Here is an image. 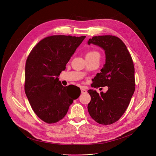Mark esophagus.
Segmentation results:
<instances>
[{"instance_id":"esophagus-1","label":"esophagus","mask_w":156,"mask_h":156,"mask_svg":"<svg viewBox=\"0 0 156 156\" xmlns=\"http://www.w3.org/2000/svg\"><path fill=\"white\" fill-rule=\"evenodd\" d=\"M81 91L82 94H84V93H87V90L86 89H84V88H81Z\"/></svg>"}]
</instances>
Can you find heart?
<instances>
[{"label":"heart","instance_id":"b5f03b06","mask_svg":"<svg viewBox=\"0 0 156 156\" xmlns=\"http://www.w3.org/2000/svg\"><path fill=\"white\" fill-rule=\"evenodd\" d=\"M87 56H99V53L96 51H90L86 55Z\"/></svg>","mask_w":156,"mask_h":156}]
</instances>
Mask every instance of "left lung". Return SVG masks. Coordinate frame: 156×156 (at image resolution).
Wrapping results in <instances>:
<instances>
[{
    "instance_id": "8db88e82",
    "label": "left lung",
    "mask_w": 156,
    "mask_h": 156,
    "mask_svg": "<svg viewBox=\"0 0 156 156\" xmlns=\"http://www.w3.org/2000/svg\"><path fill=\"white\" fill-rule=\"evenodd\" d=\"M88 44L105 51V63L94 78L93 87H108L106 93L99 94L89 90L91 101L88 110L91 117L104 125L117 121L128 106L135 90L134 67L131 56L123 41L117 37H93Z\"/></svg>"
}]
</instances>
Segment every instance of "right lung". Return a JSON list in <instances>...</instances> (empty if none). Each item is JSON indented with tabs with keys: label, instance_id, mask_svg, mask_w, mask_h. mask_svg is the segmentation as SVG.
<instances>
[{
	"label": "right lung",
	"instance_id": "add662e5",
	"mask_svg": "<svg viewBox=\"0 0 156 156\" xmlns=\"http://www.w3.org/2000/svg\"><path fill=\"white\" fill-rule=\"evenodd\" d=\"M85 36L53 35L40 41L25 64V91L37 116L51 124L63 119L81 93L71 97L58 76Z\"/></svg>",
	"mask_w": 156,
	"mask_h": 156
}]
</instances>
